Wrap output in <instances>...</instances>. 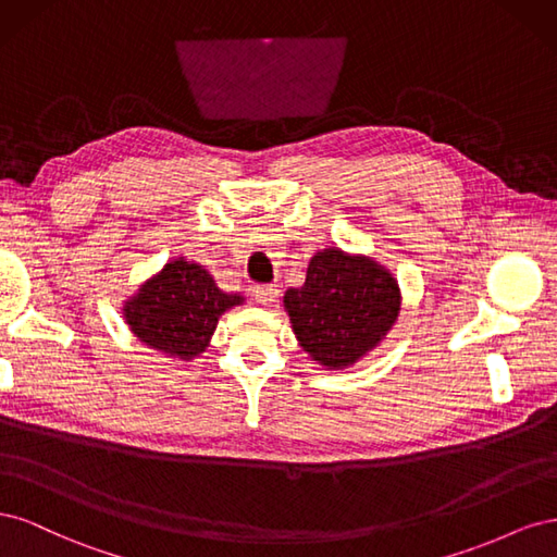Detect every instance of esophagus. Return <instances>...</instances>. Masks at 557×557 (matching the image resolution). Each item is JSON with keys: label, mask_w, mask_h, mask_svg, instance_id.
I'll list each match as a JSON object with an SVG mask.
<instances>
[{"label": "esophagus", "mask_w": 557, "mask_h": 557, "mask_svg": "<svg viewBox=\"0 0 557 557\" xmlns=\"http://www.w3.org/2000/svg\"><path fill=\"white\" fill-rule=\"evenodd\" d=\"M250 295H252V299L258 301V305H274L276 297H278V285H274V283L252 285Z\"/></svg>", "instance_id": "1"}]
</instances>
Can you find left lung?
Instances as JSON below:
<instances>
[{
    "label": "left lung",
    "instance_id": "left-lung-1",
    "mask_svg": "<svg viewBox=\"0 0 557 557\" xmlns=\"http://www.w3.org/2000/svg\"><path fill=\"white\" fill-rule=\"evenodd\" d=\"M297 339L313 360L346 367L372 350L399 313L397 281L374 260L327 248L313 256L307 283L283 297Z\"/></svg>",
    "mask_w": 557,
    "mask_h": 557
}]
</instances>
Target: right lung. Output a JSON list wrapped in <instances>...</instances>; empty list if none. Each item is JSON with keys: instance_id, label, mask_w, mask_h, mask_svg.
<instances>
[{"instance_id": "1", "label": "right lung", "mask_w": 557, "mask_h": 557, "mask_svg": "<svg viewBox=\"0 0 557 557\" xmlns=\"http://www.w3.org/2000/svg\"><path fill=\"white\" fill-rule=\"evenodd\" d=\"M234 305H242L239 295L223 293L207 269L178 258L127 301L125 318L146 346L190 360L207 348L218 318Z\"/></svg>"}]
</instances>
